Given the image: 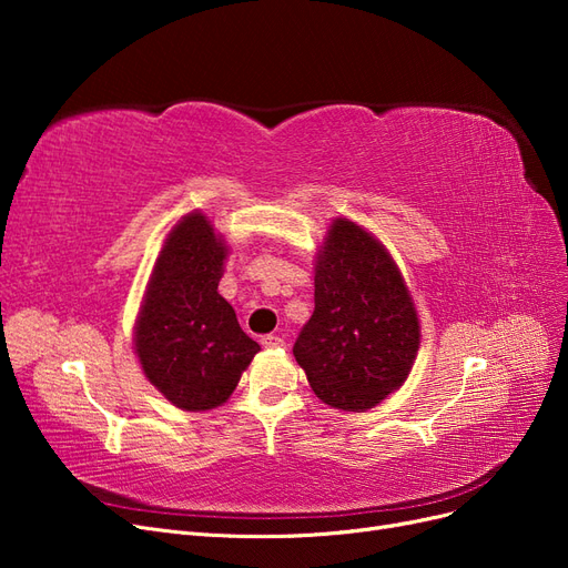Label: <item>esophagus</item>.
I'll list each match as a JSON object with an SVG mask.
<instances>
[{
  "mask_svg": "<svg viewBox=\"0 0 568 568\" xmlns=\"http://www.w3.org/2000/svg\"><path fill=\"white\" fill-rule=\"evenodd\" d=\"M263 346L265 348H282L284 346V338L282 336H274V334H267V336H263Z\"/></svg>",
  "mask_w": 568,
  "mask_h": 568,
  "instance_id": "obj_1",
  "label": "esophagus"
}]
</instances>
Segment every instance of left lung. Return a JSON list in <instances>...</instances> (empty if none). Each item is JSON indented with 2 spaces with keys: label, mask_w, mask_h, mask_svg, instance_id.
Masks as SVG:
<instances>
[{
  "label": "left lung",
  "mask_w": 568,
  "mask_h": 568,
  "mask_svg": "<svg viewBox=\"0 0 568 568\" xmlns=\"http://www.w3.org/2000/svg\"><path fill=\"white\" fill-rule=\"evenodd\" d=\"M315 270V313L294 343L296 363L326 405L369 409L415 363V305L386 248L351 220L334 222Z\"/></svg>",
  "instance_id": "obj_1"
}]
</instances>
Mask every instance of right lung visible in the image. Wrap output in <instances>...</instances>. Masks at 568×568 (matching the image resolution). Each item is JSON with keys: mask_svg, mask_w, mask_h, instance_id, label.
<instances>
[{"mask_svg": "<svg viewBox=\"0 0 568 568\" xmlns=\"http://www.w3.org/2000/svg\"><path fill=\"white\" fill-rule=\"evenodd\" d=\"M227 248L201 213L170 232L134 329L149 382L189 412L225 403L261 346L217 294Z\"/></svg>", "mask_w": 568, "mask_h": 568, "instance_id": "add662e5", "label": "right lung"}]
</instances>
